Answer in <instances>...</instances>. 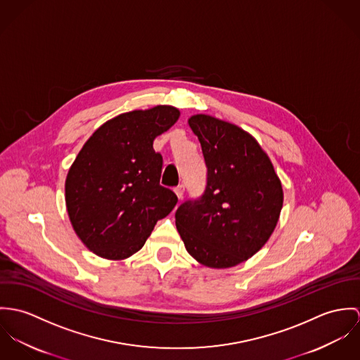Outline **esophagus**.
<instances>
[{
  "label": "esophagus",
  "instance_id": "esophagus-1",
  "mask_svg": "<svg viewBox=\"0 0 360 360\" xmlns=\"http://www.w3.org/2000/svg\"><path fill=\"white\" fill-rule=\"evenodd\" d=\"M174 192H175V195H176L178 199L182 200V198H184V192H185V186H184V185L176 186V188L174 189Z\"/></svg>",
  "mask_w": 360,
  "mask_h": 360
}]
</instances>
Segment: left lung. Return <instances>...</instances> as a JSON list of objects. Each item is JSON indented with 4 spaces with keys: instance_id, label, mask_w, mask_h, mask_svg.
Returning <instances> with one entry per match:
<instances>
[{
    "instance_id": "8db88e82",
    "label": "left lung",
    "mask_w": 360,
    "mask_h": 360,
    "mask_svg": "<svg viewBox=\"0 0 360 360\" xmlns=\"http://www.w3.org/2000/svg\"><path fill=\"white\" fill-rule=\"evenodd\" d=\"M189 125L207 167L199 199L184 201L175 225L188 252L208 268H231L271 238L283 205L274 165L258 142L238 125L196 115Z\"/></svg>"
}]
</instances>
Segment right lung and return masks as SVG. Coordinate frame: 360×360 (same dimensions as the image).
I'll return each instance as SVG.
<instances>
[{
    "label": "right lung",
    "instance_id": "obj_1",
    "mask_svg": "<svg viewBox=\"0 0 360 360\" xmlns=\"http://www.w3.org/2000/svg\"><path fill=\"white\" fill-rule=\"evenodd\" d=\"M179 117L172 106L106 121L85 142L66 178V205L81 241L96 255L124 259L139 251L176 195L161 186L158 135Z\"/></svg>",
    "mask_w": 360,
    "mask_h": 360
}]
</instances>
